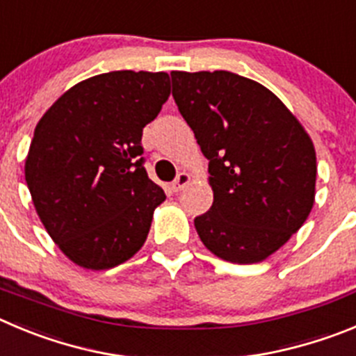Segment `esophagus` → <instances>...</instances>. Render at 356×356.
Listing matches in <instances>:
<instances>
[{
  "label": "esophagus",
  "mask_w": 356,
  "mask_h": 356,
  "mask_svg": "<svg viewBox=\"0 0 356 356\" xmlns=\"http://www.w3.org/2000/svg\"><path fill=\"white\" fill-rule=\"evenodd\" d=\"M188 184H191V175H188V172H180V175L176 176V180L172 181L171 191L180 192V191H184Z\"/></svg>",
  "instance_id": "obj_1"
}]
</instances>
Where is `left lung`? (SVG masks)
<instances>
[{"label":"left lung","mask_w":356,"mask_h":356,"mask_svg":"<svg viewBox=\"0 0 356 356\" xmlns=\"http://www.w3.org/2000/svg\"><path fill=\"white\" fill-rule=\"evenodd\" d=\"M172 97L207 156L213 204L194 218L201 242L224 261L272 256L314 204L309 134L268 88L227 70L171 72Z\"/></svg>","instance_id":"1"}]
</instances>
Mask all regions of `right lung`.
I'll return each instance as SVG.
<instances>
[{
  "label": "right lung",
  "mask_w": 356,
  "mask_h": 356,
  "mask_svg": "<svg viewBox=\"0 0 356 356\" xmlns=\"http://www.w3.org/2000/svg\"><path fill=\"white\" fill-rule=\"evenodd\" d=\"M171 93L165 72L116 70L65 91L37 123L24 175L52 242L107 270L143 247L165 194L143 159V129Z\"/></svg>",
  "instance_id": "obj_1"
}]
</instances>
